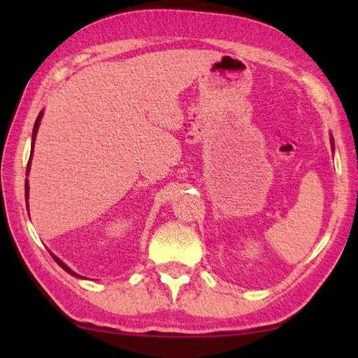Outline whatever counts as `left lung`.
Returning <instances> with one entry per match:
<instances>
[{
  "label": "left lung",
  "instance_id": "1",
  "mask_svg": "<svg viewBox=\"0 0 358 358\" xmlns=\"http://www.w3.org/2000/svg\"><path fill=\"white\" fill-rule=\"evenodd\" d=\"M330 143H331V147H333V145H335V143H333V137L330 136Z\"/></svg>",
  "mask_w": 358,
  "mask_h": 358
}]
</instances>
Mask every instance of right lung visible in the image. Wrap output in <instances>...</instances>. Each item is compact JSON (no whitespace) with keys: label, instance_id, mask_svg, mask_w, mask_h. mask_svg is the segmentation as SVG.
<instances>
[{"label":"right lung","instance_id":"1","mask_svg":"<svg viewBox=\"0 0 358 358\" xmlns=\"http://www.w3.org/2000/svg\"><path fill=\"white\" fill-rule=\"evenodd\" d=\"M42 115H44V110H41V113L38 115V118H36V123H34V128H33V137H31V155H29V161H28V167H27V175H28V172H29V166H31V157H33V148H34V141H36V134H38V129H39V124H41V120H42ZM28 197H29V185H28V178L25 180V201H28ZM52 257L55 259V262L62 266V268L64 270V271H68L69 275H72V276H76V278H82L80 275H77L76 271H72L68 265H66L62 259H58L55 254H52Z\"/></svg>","mask_w":358,"mask_h":358}]
</instances>
